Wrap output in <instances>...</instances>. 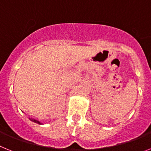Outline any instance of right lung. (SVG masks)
<instances>
[{"label":"right lung","mask_w":151,"mask_h":151,"mask_svg":"<svg viewBox=\"0 0 151 151\" xmlns=\"http://www.w3.org/2000/svg\"><path fill=\"white\" fill-rule=\"evenodd\" d=\"M29 119H30V120H31V121H32V122H33L38 123V124H42V123L40 122L37 121V120H36V119H30V118H29Z\"/></svg>","instance_id":"obj_1"}]
</instances>
